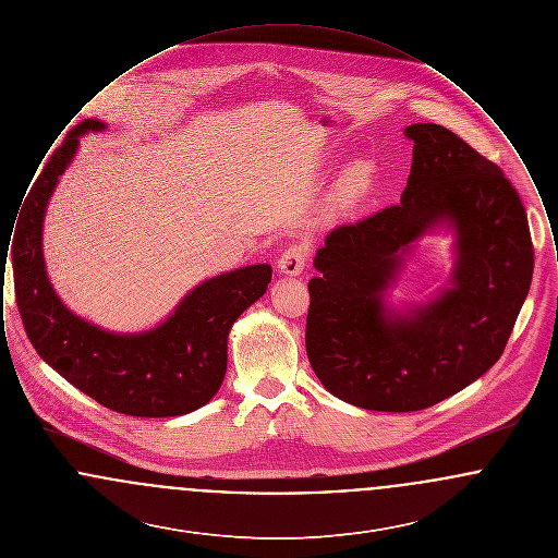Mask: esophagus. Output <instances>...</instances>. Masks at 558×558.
Returning a JSON list of instances; mask_svg holds the SVG:
<instances>
[{
	"mask_svg": "<svg viewBox=\"0 0 558 558\" xmlns=\"http://www.w3.org/2000/svg\"><path fill=\"white\" fill-rule=\"evenodd\" d=\"M310 259V246L305 242H296L291 244L289 248H284V253L278 257V269L287 276H299Z\"/></svg>",
	"mask_w": 558,
	"mask_h": 558,
	"instance_id": "1",
	"label": "esophagus"
}]
</instances>
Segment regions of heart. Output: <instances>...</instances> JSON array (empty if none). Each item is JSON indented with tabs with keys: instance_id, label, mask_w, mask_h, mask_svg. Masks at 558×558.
<instances>
[{
	"instance_id": "b5f03b06",
	"label": "heart",
	"mask_w": 558,
	"mask_h": 558,
	"mask_svg": "<svg viewBox=\"0 0 558 558\" xmlns=\"http://www.w3.org/2000/svg\"><path fill=\"white\" fill-rule=\"evenodd\" d=\"M347 187H351V190H360V184H357V171H353V173H349V175H347Z\"/></svg>"
}]
</instances>
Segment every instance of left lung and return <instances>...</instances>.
I'll use <instances>...</instances> for the list:
<instances>
[{"mask_svg":"<svg viewBox=\"0 0 558 558\" xmlns=\"http://www.w3.org/2000/svg\"><path fill=\"white\" fill-rule=\"evenodd\" d=\"M401 203L332 230L316 253L305 347L319 383L347 403L414 412L469 387L502 355L530 292L527 215L502 169L462 137L414 123ZM457 232L452 284L405 315L384 307L411 242Z\"/></svg>","mask_w":558,"mask_h":558,"instance_id":"left-lung-1","label":"left lung"}]
</instances>
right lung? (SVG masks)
I'll return each mask as SVG.
<instances>
[{
    "label": "right lung",
    "instance_id": "right-lung-1",
    "mask_svg": "<svg viewBox=\"0 0 558 558\" xmlns=\"http://www.w3.org/2000/svg\"><path fill=\"white\" fill-rule=\"evenodd\" d=\"M105 128L96 119L81 121L33 184L12 244L19 312L31 345L85 396L130 416H182L219 391L230 328L267 291L271 267H240L205 280L162 324L137 335L108 332L69 312L46 274L44 215L58 178L80 148V135Z\"/></svg>",
    "mask_w": 558,
    "mask_h": 558
}]
</instances>
